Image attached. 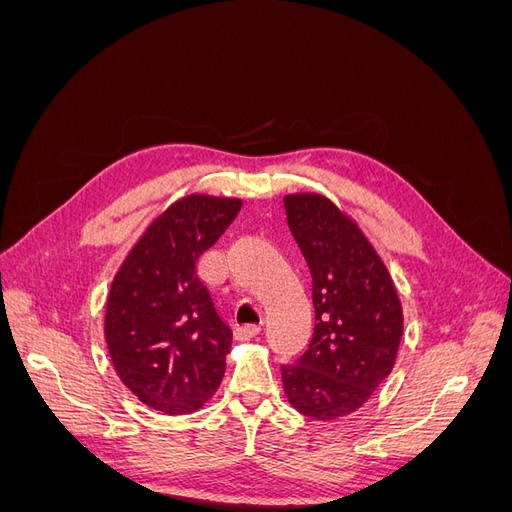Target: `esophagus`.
Listing matches in <instances>:
<instances>
[{
    "mask_svg": "<svg viewBox=\"0 0 512 512\" xmlns=\"http://www.w3.org/2000/svg\"><path fill=\"white\" fill-rule=\"evenodd\" d=\"M260 333V327L258 324H243V327H237L235 331V337L239 339V342H247V339H252Z\"/></svg>",
    "mask_w": 512,
    "mask_h": 512,
    "instance_id": "1",
    "label": "esophagus"
}]
</instances>
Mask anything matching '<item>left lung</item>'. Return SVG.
<instances>
[{
  "instance_id": "8db88e82",
  "label": "left lung",
  "mask_w": 512,
  "mask_h": 512,
  "mask_svg": "<svg viewBox=\"0 0 512 512\" xmlns=\"http://www.w3.org/2000/svg\"><path fill=\"white\" fill-rule=\"evenodd\" d=\"M288 226L312 273L314 337L282 365L286 397L316 421L359 410L393 371L404 309L393 277L365 232L322 194L284 196Z\"/></svg>"
}]
</instances>
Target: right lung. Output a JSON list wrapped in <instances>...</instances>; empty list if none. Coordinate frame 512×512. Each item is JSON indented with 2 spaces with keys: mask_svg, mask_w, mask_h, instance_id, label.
Wrapping results in <instances>:
<instances>
[{
  "mask_svg": "<svg viewBox=\"0 0 512 512\" xmlns=\"http://www.w3.org/2000/svg\"><path fill=\"white\" fill-rule=\"evenodd\" d=\"M241 198L190 194L162 211L121 262L104 339L119 380L145 406L190 414L218 391L232 331L196 260L237 218Z\"/></svg>",
  "mask_w": 512,
  "mask_h": 512,
  "instance_id": "1",
  "label": "right lung"
}]
</instances>
